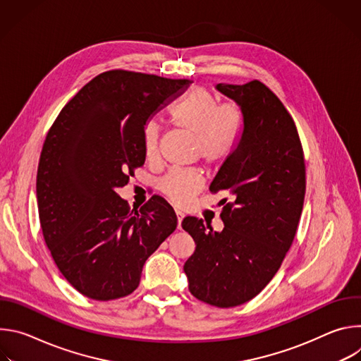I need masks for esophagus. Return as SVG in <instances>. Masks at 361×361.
<instances>
[{"instance_id": "obj_1", "label": "esophagus", "mask_w": 361, "mask_h": 361, "mask_svg": "<svg viewBox=\"0 0 361 361\" xmlns=\"http://www.w3.org/2000/svg\"><path fill=\"white\" fill-rule=\"evenodd\" d=\"M176 214H177V221H178V228H181V221L184 219V213L180 212V210H176Z\"/></svg>"}]
</instances>
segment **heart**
I'll use <instances>...</instances> for the list:
<instances>
[{
	"mask_svg": "<svg viewBox=\"0 0 361 361\" xmlns=\"http://www.w3.org/2000/svg\"><path fill=\"white\" fill-rule=\"evenodd\" d=\"M176 126L195 137V156L209 167L223 164L235 149L244 127L241 110L231 102H220L207 88H194L171 110ZM161 127L156 120L144 124L141 142L147 160H156ZM161 192L174 204H187L202 187V177L195 169H173L159 184Z\"/></svg>",
	"mask_w": 361,
	"mask_h": 361,
	"instance_id": "b5f03b06",
	"label": "heart"
}]
</instances>
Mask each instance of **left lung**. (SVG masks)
<instances>
[{"instance_id": "left-lung-1", "label": "left lung", "mask_w": 361, "mask_h": 361, "mask_svg": "<svg viewBox=\"0 0 361 361\" xmlns=\"http://www.w3.org/2000/svg\"><path fill=\"white\" fill-rule=\"evenodd\" d=\"M217 90L244 117L238 145L210 185L212 192L230 194L221 200L224 228L213 231L190 216L181 226L195 241L184 264L190 293L228 308L254 298L279 271L301 217L305 164L294 120L267 85L252 80Z\"/></svg>"}]
</instances>
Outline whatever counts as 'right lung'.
I'll use <instances>...</instances> for the list:
<instances>
[{
    "mask_svg": "<svg viewBox=\"0 0 361 361\" xmlns=\"http://www.w3.org/2000/svg\"><path fill=\"white\" fill-rule=\"evenodd\" d=\"M188 82L127 70L101 73L48 130L37 171L39 224L59 270L88 298L131 294L145 260L177 227L163 197L131 210L116 190L145 161L147 120Z\"/></svg>",
    "mask_w": 361,
    "mask_h": 361,
    "instance_id": "obj_1",
    "label": "right lung"
}]
</instances>
